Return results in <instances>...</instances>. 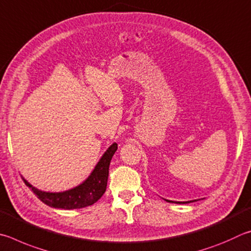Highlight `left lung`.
<instances>
[{"mask_svg":"<svg viewBox=\"0 0 251 251\" xmlns=\"http://www.w3.org/2000/svg\"><path fill=\"white\" fill-rule=\"evenodd\" d=\"M166 201H169V203H175V204H187V203H192V201H170V200H165Z\"/></svg>","mask_w":251,"mask_h":251,"instance_id":"8db88e82","label":"left lung"}]
</instances>
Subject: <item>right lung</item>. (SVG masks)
Here are the masks:
<instances>
[{
  "label": "right lung",
  "instance_id": "add662e5",
  "mask_svg": "<svg viewBox=\"0 0 251 251\" xmlns=\"http://www.w3.org/2000/svg\"><path fill=\"white\" fill-rule=\"evenodd\" d=\"M117 149V143H112L101 156V159L96 164L89 176L81 184L67 191L45 192L33 186L25 178L23 179L26 185L32 188L34 194L44 204L50 206V207L63 209L87 207V206L95 204L104 194L109 176V165Z\"/></svg>",
  "mask_w": 251,
  "mask_h": 251
}]
</instances>
